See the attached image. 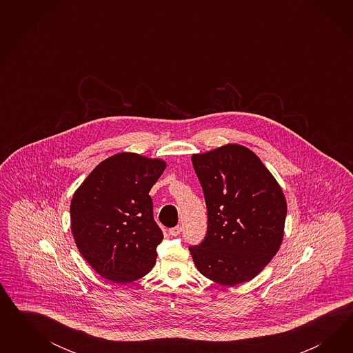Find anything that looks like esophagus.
Instances as JSON below:
<instances>
[{
  "label": "esophagus",
  "instance_id": "esophagus-1",
  "mask_svg": "<svg viewBox=\"0 0 353 353\" xmlns=\"http://www.w3.org/2000/svg\"><path fill=\"white\" fill-rule=\"evenodd\" d=\"M182 232V226L181 225H176L174 228H171L170 229V234L171 235H179Z\"/></svg>",
  "mask_w": 353,
  "mask_h": 353
}]
</instances>
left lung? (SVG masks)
Instances as JSON below:
<instances>
[{
	"instance_id": "1",
	"label": "left lung",
	"mask_w": 353,
	"mask_h": 353,
	"mask_svg": "<svg viewBox=\"0 0 353 353\" xmlns=\"http://www.w3.org/2000/svg\"><path fill=\"white\" fill-rule=\"evenodd\" d=\"M192 161L208 217L203 241L189 247L195 267L226 286L256 277L282 242L288 214L282 189L241 145L194 154Z\"/></svg>"
}]
</instances>
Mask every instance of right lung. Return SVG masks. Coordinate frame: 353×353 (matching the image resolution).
<instances>
[{
  "mask_svg": "<svg viewBox=\"0 0 353 353\" xmlns=\"http://www.w3.org/2000/svg\"><path fill=\"white\" fill-rule=\"evenodd\" d=\"M164 168L159 159L120 152L98 164L74 194L76 246L101 277L127 283L154 267L163 232L149 192Z\"/></svg>",
  "mask_w": 353,
  "mask_h": 353,
  "instance_id": "1",
  "label": "right lung"
}]
</instances>
